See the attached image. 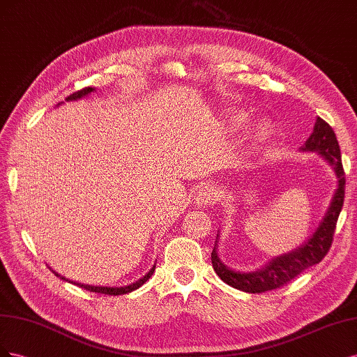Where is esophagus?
Segmentation results:
<instances>
[{
	"label": "esophagus",
	"instance_id": "obj_1",
	"mask_svg": "<svg viewBox=\"0 0 357 357\" xmlns=\"http://www.w3.org/2000/svg\"><path fill=\"white\" fill-rule=\"evenodd\" d=\"M218 200V191L212 187H204L197 191L194 197V203L197 206H211Z\"/></svg>",
	"mask_w": 357,
	"mask_h": 357
}]
</instances>
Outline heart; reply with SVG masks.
Masks as SVG:
<instances>
[{"label": "heart", "instance_id": "heart-1", "mask_svg": "<svg viewBox=\"0 0 357 357\" xmlns=\"http://www.w3.org/2000/svg\"><path fill=\"white\" fill-rule=\"evenodd\" d=\"M241 121H243V116H241V114H237L236 117H233V123L234 124H238ZM270 135H271V129H270V126L267 123H261L258 128H257V132H255L257 141H261V142L262 141H267Z\"/></svg>", "mask_w": 357, "mask_h": 357}]
</instances>
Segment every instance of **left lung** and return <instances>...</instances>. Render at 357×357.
Listing matches in <instances>:
<instances>
[{"label":"left lung","instance_id":"8db88e82","mask_svg":"<svg viewBox=\"0 0 357 357\" xmlns=\"http://www.w3.org/2000/svg\"><path fill=\"white\" fill-rule=\"evenodd\" d=\"M300 151L317 153L325 160L337 176V190L332 194L331 203L324 218H321L314 233L310 236L305 243L287 252V254L273 258L262 268H258L255 271H238L225 266L220 258V254H218V243H220L218 241L220 240V231H218L215 246L212 250L213 270L220 275L221 280L236 287L238 291L261 294L266 291L278 289V287L291 282L308 267L319 264L325 258L332 245V236L335 233L337 220L344 203L346 178H344V169L341 163V153L337 136L325 120H321L320 117L316 119L313 133L310 135L305 144L300 148Z\"/></svg>","mask_w":357,"mask_h":357}]
</instances>
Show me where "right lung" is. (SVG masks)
Instances as JSON below:
<instances>
[{
    "mask_svg": "<svg viewBox=\"0 0 357 357\" xmlns=\"http://www.w3.org/2000/svg\"><path fill=\"white\" fill-rule=\"evenodd\" d=\"M95 90H96L95 87H86V89H83V90H78V91H75V93L70 95L65 100H66V102H70V100H78V99H82V98H86V96L90 95V93H93ZM59 105H61V103H57V107H59ZM49 268H52V267H49ZM154 270H155V264L151 267V270H149V271L144 275L142 279L136 280V282H133V283H130V284H126V286H95V284H84V283H78V282H73V280H70V279H66V278H63V275H61L59 273H56L54 270H52V271L54 273V275H57V278H61L62 280L71 282V283H74V284H77V286H79V287H84V289L90 291V292H98V294H105V295H123V294H129V292L137 289V287H139V286H142L149 278H151Z\"/></svg>",
    "mask_w": 357,
    "mask_h": 357,
    "instance_id": "obj_1",
    "label": "right lung"
}]
</instances>
